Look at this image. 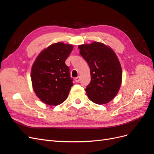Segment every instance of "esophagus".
<instances>
[{"label":"esophagus","instance_id":"34e87169","mask_svg":"<svg viewBox=\"0 0 154 154\" xmlns=\"http://www.w3.org/2000/svg\"><path fill=\"white\" fill-rule=\"evenodd\" d=\"M80 81V77H76L75 79V81L76 82H79Z\"/></svg>","mask_w":154,"mask_h":154}]
</instances>
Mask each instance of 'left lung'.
Masks as SVG:
<instances>
[{
  "label": "left lung",
  "mask_w": 154,
  "mask_h": 154,
  "mask_svg": "<svg viewBox=\"0 0 154 154\" xmlns=\"http://www.w3.org/2000/svg\"><path fill=\"white\" fill-rule=\"evenodd\" d=\"M80 54L89 65L91 81L86 92L97 104L109 103L117 94L122 82V68L112 48L99 42L79 46Z\"/></svg>",
  "instance_id": "obj_1"
}]
</instances>
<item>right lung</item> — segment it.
<instances>
[{
	"instance_id": "right-lung-1",
	"label": "right lung",
	"mask_w": 154,
	"mask_h": 154,
	"mask_svg": "<svg viewBox=\"0 0 154 154\" xmlns=\"http://www.w3.org/2000/svg\"><path fill=\"white\" fill-rule=\"evenodd\" d=\"M73 50L72 45L57 42L38 54L31 72L33 89L41 101L57 106L67 99L73 85L65 64Z\"/></svg>"
}]
</instances>
